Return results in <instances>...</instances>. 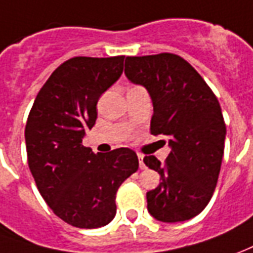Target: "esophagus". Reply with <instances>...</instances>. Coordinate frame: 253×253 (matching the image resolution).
Listing matches in <instances>:
<instances>
[{
    "label": "esophagus",
    "mask_w": 253,
    "mask_h": 253,
    "mask_svg": "<svg viewBox=\"0 0 253 253\" xmlns=\"http://www.w3.org/2000/svg\"><path fill=\"white\" fill-rule=\"evenodd\" d=\"M138 160H139V169H145L144 156H142V155H138Z\"/></svg>",
    "instance_id": "esophagus-1"
}]
</instances>
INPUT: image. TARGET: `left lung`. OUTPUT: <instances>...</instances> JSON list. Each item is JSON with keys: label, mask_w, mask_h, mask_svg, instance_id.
<instances>
[{"label": "left lung", "mask_w": 253, "mask_h": 253, "mask_svg": "<svg viewBox=\"0 0 253 253\" xmlns=\"http://www.w3.org/2000/svg\"><path fill=\"white\" fill-rule=\"evenodd\" d=\"M125 74L149 93L151 132L169 139L171 149L164 166L155 156L144 159L160 175L159 186L146 193L148 211L166 223L194 218L212 197L223 157L226 126L218 98L172 53L126 57Z\"/></svg>", "instance_id": "obj_1"}]
</instances>
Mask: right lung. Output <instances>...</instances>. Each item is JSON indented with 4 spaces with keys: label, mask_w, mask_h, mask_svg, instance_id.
<instances>
[{
    "label": "right lung",
    "mask_w": 253,
    "mask_h": 253,
    "mask_svg": "<svg viewBox=\"0 0 253 253\" xmlns=\"http://www.w3.org/2000/svg\"><path fill=\"white\" fill-rule=\"evenodd\" d=\"M125 56L72 57L42 86L26 125L28 167L46 204L79 229L108 225L116 192L138 169L128 148L93 153L82 144L94 126L97 101L121 78Z\"/></svg>",
    "instance_id": "add662e5"
}]
</instances>
